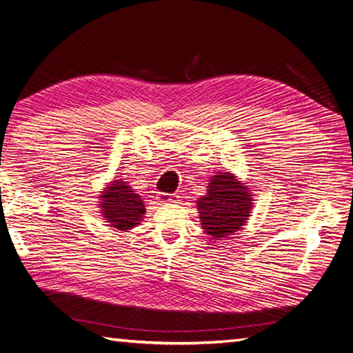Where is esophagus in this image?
I'll use <instances>...</instances> for the list:
<instances>
[{
	"instance_id": "34e87169",
	"label": "esophagus",
	"mask_w": 353,
	"mask_h": 353,
	"mask_svg": "<svg viewBox=\"0 0 353 353\" xmlns=\"http://www.w3.org/2000/svg\"><path fill=\"white\" fill-rule=\"evenodd\" d=\"M179 195L177 194H161L159 195V201L162 204H168V203H177L179 201Z\"/></svg>"
}]
</instances>
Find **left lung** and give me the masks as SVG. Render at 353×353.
I'll list each match as a JSON object with an SVG mask.
<instances>
[{"mask_svg":"<svg viewBox=\"0 0 353 353\" xmlns=\"http://www.w3.org/2000/svg\"><path fill=\"white\" fill-rule=\"evenodd\" d=\"M249 188L228 171L212 176L207 194L196 201L203 230L214 240L227 239L248 222L252 210Z\"/></svg>","mask_w":353,"mask_h":353,"instance_id":"8db88e82","label":"left lung"}]
</instances>
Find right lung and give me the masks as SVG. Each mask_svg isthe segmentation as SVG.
Instances as JSON below:
<instances>
[{"label": "right lung", "mask_w": 353, "mask_h": 353, "mask_svg": "<svg viewBox=\"0 0 353 353\" xmlns=\"http://www.w3.org/2000/svg\"><path fill=\"white\" fill-rule=\"evenodd\" d=\"M98 198L101 200L98 205L108 227L119 231L137 227L146 213L141 196L135 194L123 180H113Z\"/></svg>", "instance_id": "add662e5"}]
</instances>
